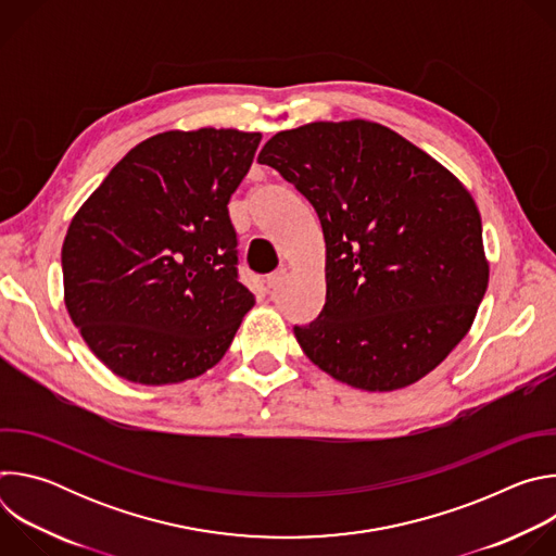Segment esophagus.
Returning <instances> with one entry per match:
<instances>
[{
  "label": "esophagus",
  "mask_w": 556,
  "mask_h": 556,
  "mask_svg": "<svg viewBox=\"0 0 556 556\" xmlns=\"http://www.w3.org/2000/svg\"><path fill=\"white\" fill-rule=\"evenodd\" d=\"M286 277H288V273H286V268H279V270H275L273 275H268V279H266V288L273 292V290H277L283 281H286Z\"/></svg>",
  "instance_id": "obj_1"
}]
</instances>
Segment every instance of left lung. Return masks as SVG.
<instances>
[{"label":"left lung","mask_w":556,"mask_h":556,"mask_svg":"<svg viewBox=\"0 0 556 556\" xmlns=\"http://www.w3.org/2000/svg\"><path fill=\"white\" fill-rule=\"evenodd\" d=\"M257 161L319 215L326 305L294 326L305 356L365 391L433 371L489 288L482 217L464 185L384 125L319 121L275 134Z\"/></svg>","instance_id":"8db88e82"}]
</instances>
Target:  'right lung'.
<instances>
[{"label": "right lung", "instance_id": "obj_1", "mask_svg": "<svg viewBox=\"0 0 556 556\" xmlns=\"http://www.w3.org/2000/svg\"><path fill=\"white\" fill-rule=\"evenodd\" d=\"M260 131L202 127L136 144L70 222L72 324L116 376L172 384L211 369L255 296L237 279L228 202Z\"/></svg>", "mask_w": 556, "mask_h": 556}]
</instances>
